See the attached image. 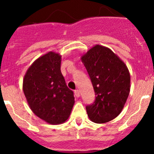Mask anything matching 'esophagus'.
Listing matches in <instances>:
<instances>
[{
    "mask_svg": "<svg viewBox=\"0 0 154 154\" xmlns=\"http://www.w3.org/2000/svg\"><path fill=\"white\" fill-rule=\"evenodd\" d=\"M74 94H75L76 97H80V91H79L78 89L74 90Z\"/></svg>",
    "mask_w": 154,
    "mask_h": 154,
    "instance_id": "1",
    "label": "esophagus"
}]
</instances>
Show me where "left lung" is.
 I'll list each match as a JSON object with an SVG mask.
<instances>
[{"instance_id": "1", "label": "left lung", "mask_w": 154, "mask_h": 154, "mask_svg": "<svg viewBox=\"0 0 154 154\" xmlns=\"http://www.w3.org/2000/svg\"><path fill=\"white\" fill-rule=\"evenodd\" d=\"M90 77L95 100L86 106L90 120L106 123L117 117L130 88V76L125 63L109 48L96 45L82 57Z\"/></svg>"}]
</instances>
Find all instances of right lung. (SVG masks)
Listing matches in <instances>:
<instances>
[{
    "label": "right lung",
    "mask_w": 154,
    "mask_h": 154,
    "mask_svg": "<svg viewBox=\"0 0 154 154\" xmlns=\"http://www.w3.org/2000/svg\"><path fill=\"white\" fill-rule=\"evenodd\" d=\"M60 66L61 56L48 53L32 63L23 81L24 95L32 111L51 125L66 122L74 103V92L68 88Z\"/></svg>",
    "instance_id": "obj_1"
}]
</instances>
